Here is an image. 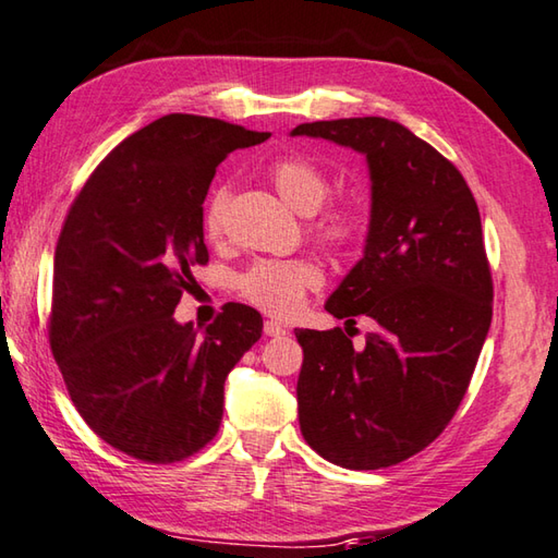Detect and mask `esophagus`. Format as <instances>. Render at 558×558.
Listing matches in <instances>:
<instances>
[{"label":"esophagus","instance_id":"obj_1","mask_svg":"<svg viewBox=\"0 0 558 558\" xmlns=\"http://www.w3.org/2000/svg\"><path fill=\"white\" fill-rule=\"evenodd\" d=\"M289 330L283 328L281 323H277V320H267L265 323V335H269V338H281V335H287Z\"/></svg>","mask_w":558,"mask_h":558}]
</instances>
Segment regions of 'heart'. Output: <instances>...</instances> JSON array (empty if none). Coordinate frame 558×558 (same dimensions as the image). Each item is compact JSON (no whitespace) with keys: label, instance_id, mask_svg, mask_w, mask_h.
Wrapping results in <instances>:
<instances>
[{"label":"heart","instance_id":"heart-1","mask_svg":"<svg viewBox=\"0 0 558 558\" xmlns=\"http://www.w3.org/2000/svg\"><path fill=\"white\" fill-rule=\"evenodd\" d=\"M269 180L283 202L299 214H315L330 194V182L320 167L299 155H287L271 162ZM228 196V186H216L206 202L204 228L211 238H218L223 230ZM362 214L354 206L335 204L315 218L313 233L332 247H350L362 235ZM320 281L323 271L308 257L257 259L238 277V291L265 313L291 315L299 311L311 289L320 287Z\"/></svg>","mask_w":558,"mask_h":558}]
</instances>
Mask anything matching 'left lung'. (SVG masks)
<instances>
[{"label": "left lung", "mask_w": 558, "mask_h": 558, "mask_svg": "<svg viewBox=\"0 0 558 558\" xmlns=\"http://www.w3.org/2000/svg\"><path fill=\"white\" fill-rule=\"evenodd\" d=\"M291 135L366 155L364 255L325 311L378 325L364 350L350 330H296L301 433L338 466H393L449 425L486 342L493 279L476 198L445 155L381 116L301 123Z\"/></svg>", "instance_id": "left-lung-1"}]
</instances>
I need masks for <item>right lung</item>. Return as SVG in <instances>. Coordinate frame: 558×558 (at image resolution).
I'll list each match as a JSON object with an SVG mask.
<instances>
[{
	"mask_svg": "<svg viewBox=\"0 0 558 558\" xmlns=\"http://www.w3.org/2000/svg\"><path fill=\"white\" fill-rule=\"evenodd\" d=\"M267 138L208 116H162L116 145L70 206L52 262L50 350L84 423L123 454L174 464L211 442L226 376L262 338V315L243 303L204 332L174 308L208 262L216 167Z\"/></svg>",
	"mask_w": 558,
	"mask_h": 558,
	"instance_id": "add662e5",
	"label": "right lung"
}]
</instances>
